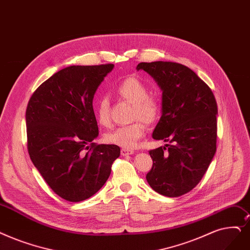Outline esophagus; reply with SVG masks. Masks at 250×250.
<instances>
[{"label": "esophagus", "instance_id": "34e87169", "mask_svg": "<svg viewBox=\"0 0 250 250\" xmlns=\"http://www.w3.org/2000/svg\"><path fill=\"white\" fill-rule=\"evenodd\" d=\"M121 152H122V155H123V156H127V155H132V154L134 153V150L126 149V148H123Z\"/></svg>", "mask_w": 250, "mask_h": 250}]
</instances>
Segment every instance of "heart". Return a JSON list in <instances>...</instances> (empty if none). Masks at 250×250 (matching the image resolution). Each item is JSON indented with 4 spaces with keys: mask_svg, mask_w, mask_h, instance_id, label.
<instances>
[{
    "mask_svg": "<svg viewBox=\"0 0 250 250\" xmlns=\"http://www.w3.org/2000/svg\"><path fill=\"white\" fill-rule=\"evenodd\" d=\"M115 91L119 97L134 105L132 119L137 122L111 129L105 135V140L109 144L126 149L135 148L146 132L143 123L151 125L157 121L160 103L154 97L149 96L148 86L136 77H128L122 81ZM97 118L102 125H108L110 123L109 102L105 97L100 98L97 104Z\"/></svg>",
    "mask_w": 250,
    "mask_h": 250,
    "instance_id": "b5f03b06",
    "label": "heart"
}]
</instances>
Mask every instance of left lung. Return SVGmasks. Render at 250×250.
<instances>
[{"mask_svg":"<svg viewBox=\"0 0 250 250\" xmlns=\"http://www.w3.org/2000/svg\"><path fill=\"white\" fill-rule=\"evenodd\" d=\"M137 70L151 75L162 91L152 138L170 143L149 151L153 167L146 179L155 192L179 197L200 182L215 154L218 105L209 86L185 65L141 62Z\"/></svg>","mask_w":250,"mask_h":250,"instance_id":"left-lung-1","label":"left lung"}]
</instances>
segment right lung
I'll list each match as a JSON object with an SVG mask.
<instances>
[{"label":"right lung","mask_w":250,"mask_h":250,"mask_svg":"<svg viewBox=\"0 0 250 250\" xmlns=\"http://www.w3.org/2000/svg\"><path fill=\"white\" fill-rule=\"evenodd\" d=\"M113 64L72 65L54 73L26 108L27 149L32 164L61 198L80 202L98 192L121 155L116 145H96L99 135L94 95Z\"/></svg>","instance_id":"obj_1"}]
</instances>
